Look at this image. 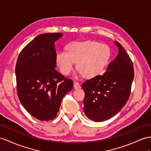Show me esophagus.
Wrapping results in <instances>:
<instances>
[{
    "label": "esophagus",
    "mask_w": 151,
    "mask_h": 151,
    "mask_svg": "<svg viewBox=\"0 0 151 151\" xmlns=\"http://www.w3.org/2000/svg\"><path fill=\"white\" fill-rule=\"evenodd\" d=\"M73 88H74L75 89H79V88H81L79 83L78 82L75 81L74 83H73Z\"/></svg>",
    "instance_id": "obj_1"
}]
</instances>
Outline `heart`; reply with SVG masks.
Here are the masks:
<instances>
[{"mask_svg":"<svg viewBox=\"0 0 151 151\" xmlns=\"http://www.w3.org/2000/svg\"><path fill=\"white\" fill-rule=\"evenodd\" d=\"M109 47L95 41L72 42L67 46V52L60 50L56 56V63L61 73L69 75L75 68L84 78L91 79L100 75L110 58Z\"/></svg>","mask_w":151,"mask_h":151,"instance_id":"obj_1","label":"heart"}]
</instances>
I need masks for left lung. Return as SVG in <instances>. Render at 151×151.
Wrapping results in <instances>:
<instances>
[{
  "label": "left lung",
  "mask_w": 151,
  "mask_h": 151,
  "mask_svg": "<svg viewBox=\"0 0 151 151\" xmlns=\"http://www.w3.org/2000/svg\"><path fill=\"white\" fill-rule=\"evenodd\" d=\"M119 54L106 71L83 83L84 113L88 119L102 122L111 118L126 105L134 79L133 64L128 54L115 42Z\"/></svg>",
  "instance_id": "8db88e82"
}]
</instances>
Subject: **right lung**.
I'll return each mask as SVG.
<instances>
[{
    "label": "right lung",
    "instance_id": "right-lung-1",
    "mask_svg": "<svg viewBox=\"0 0 151 151\" xmlns=\"http://www.w3.org/2000/svg\"><path fill=\"white\" fill-rule=\"evenodd\" d=\"M63 34L44 33L29 42L18 57L16 68L18 99L31 115L42 121L52 120L73 81L58 72L54 43Z\"/></svg>",
    "mask_w": 151,
    "mask_h": 151
}]
</instances>
